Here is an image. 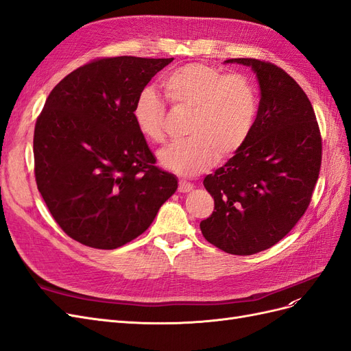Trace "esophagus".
<instances>
[{"label":"esophagus","instance_id":"1","mask_svg":"<svg viewBox=\"0 0 351 351\" xmlns=\"http://www.w3.org/2000/svg\"><path fill=\"white\" fill-rule=\"evenodd\" d=\"M192 189H193V184L187 182V180H180V182H178V192L180 193H187Z\"/></svg>","mask_w":351,"mask_h":351}]
</instances>
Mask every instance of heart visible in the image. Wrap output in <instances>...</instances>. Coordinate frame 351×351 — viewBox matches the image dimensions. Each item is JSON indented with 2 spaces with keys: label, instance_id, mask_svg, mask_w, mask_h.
Masks as SVG:
<instances>
[{
  "label": "heart",
  "instance_id": "1",
  "mask_svg": "<svg viewBox=\"0 0 351 351\" xmlns=\"http://www.w3.org/2000/svg\"><path fill=\"white\" fill-rule=\"evenodd\" d=\"M161 86L174 108L190 112L187 139L158 152L164 168L180 176H195L214 164L217 155H234L247 142L258 112V93L247 76L190 62L169 71ZM132 117L146 141H164L165 105L152 88L137 93Z\"/></svg>",
  "mask_w": 351,
  "mask_h": 351
}]
</instances>
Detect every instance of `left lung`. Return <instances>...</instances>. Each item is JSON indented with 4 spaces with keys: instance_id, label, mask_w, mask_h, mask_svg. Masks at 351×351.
<instances>
[{
    "instance_id": "obj_1",
    "label": "left lung",
    "mask_w": 351,
    "mask_h": 351,
    "mask_svg": "<svg viewBox=\"0 0 351 351\" xmlns=\"http://www.w3.org/2000/svg\"><path fill=\"white\" fill-rule=\"evenodd\" d=\"M256 73L261 101L247 142L204 186L214 212L200 222L215 247L247 256L285 237L309 206L322 162V137L307 95L269 61L234 58Z\"/></svg>"
}]
</instances>
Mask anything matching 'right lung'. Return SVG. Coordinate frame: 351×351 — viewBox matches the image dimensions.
I'll return each instance as SVG.
<instances>
[{"instance_id":"obj_1","label":"right lung","mask_w":351,"mask_h":351,"mask_svg":"<svg viewBox=\"0 0 351 351\" xmlns=\"http://www.w3.org/2000/svg\"><path fill=\"white\" fill-rule=\"evenodd\" d=\"M173 60H92L51 90L38 117V190L60 228L84 246L111 250L139 237L177 190L132 117L137 93Z\"/></svg>"}]
</instances>
